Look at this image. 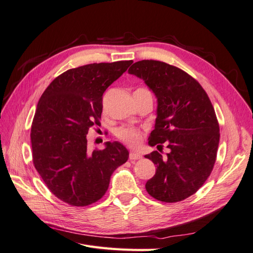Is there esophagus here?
<instances>
[{"label": "esophagus", "instance_id": "esophagus-1", "mask_svg": "<svg viewBox=\"0 0 253 253\" xmlns=\"http://www.w3.org/2000/svg\"><path fill=\"white\" fill-rule=\"evenodd\" d=\"M128 158H129V160H137V159H141L142 156H141V154H139V153H137V152H131L129 153Z\"/></svg>", "mask_w": 253, "mask_h": 253}]
</instances>
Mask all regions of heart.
<instances>
[{
    "instance_id": "b5f03b06",
    "label": "heart",
    "mask_w": 253,
    "mask_h": 253,
    "mask_svg": "<svg viewBox=\"0 0 253 253\" xmlns=\"http://www.w3.org/2000/svg\"><path fill=\"white\" fill-rule=\"evenodd\" d=\"M137 90H147V89L139 88ZM116 135L120 140L126 142L127 144L132 145V147H137L141 140V134L138 131H136V129L131 127H126V126L119 127L116 131Z\"/></svg>"
}]
</instances>
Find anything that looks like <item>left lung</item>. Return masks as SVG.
<instances>
[{"label":"left lung","mask_w":253,"mask_h":253,"mask_svg":"<svg viewBox=\"0 0 253 253\" xmlns=\"http://www.w3.org/2000/svg\"><path fill=\"white\" fill-rule=\"evenodd\" d=\"M128 74L142 79L157 99L149 144L166 142L170 151L166 156L157 151L144 155L156 166L145 189L157 201L180 202L193 195L213 169L219 142L215 112L201 84L177 67L142 60Z\"/></svg>","instance_id":"8db88e82"}]
</instances>
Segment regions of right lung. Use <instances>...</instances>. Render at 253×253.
Returning <instances> with one entry per match:
<instances>
[{"mask_svg":"<svg viewBox=\"0 0 253 253\" xmlns=\"http://www.w3.org/2000/svg\"><path fill=\"white\" fill-rule=\"evenodd\" d=\"M133 63H93L61 74L45 89L32 126L33 162L50 192L75 207L105 194L113 172L128 158L118 141L89 152L86 135L99 126L102 95Z\"/></svg>","mask_w":253,"mask_h":253,"instance_id":"1","label":"right lung"}]
</instances>
